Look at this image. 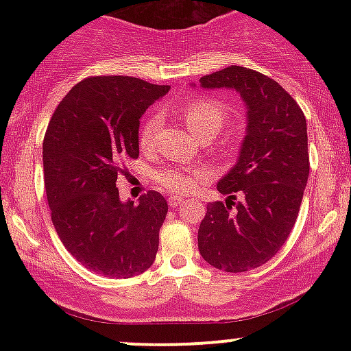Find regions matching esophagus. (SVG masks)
<instances>
[{"label":"esophagus","mask_w":351,"mask_h":351,"mask_svg":"<svg viewBox=\"0 0 351 351\" xmlns=\"http://www.w3.org/2000/svg\"><path fill=\"white\" fill-rule=\"evenodd\" d=\"M168 203H170L171 208H176V206H180L181 203H183V199H181V198H175V196H173V198L168 199Z\"/></svg>","instance_id":"34e87169"}]
</instances>
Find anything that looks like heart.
Masks as SVG:
<instances>
[{"mask_svg":"<svg viewBox=\"0 0 351 351\" xmlns=\"http://www.w3.org/2000/svg\"><path fill=\"white\" fill-rule=\"evenodd\" d=\"M184 123L188 125L189 130L196 136H203L209 132L219 130L221 125L226 120L228 110L224 104L219 100L201 97L191 100L186 107L181 112ZM158 117L150 115L145 120L142 128H140L138 142L142 147H148L152 142L153 135H155L156 128H158ZM155 181L158 186L167 189L168 193L173 195H191V193L198 191L201 183L204 181V173L199 168H188V167H167L156 171Z\"/></svg>","mask_w":351,"mask_h":351,"instance_id":"obj_1","label":"heart"}]
</instances>
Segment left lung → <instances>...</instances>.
<instances>
[{"mask_svg":"<svg viewBox=\"0 0 351 351\" xmlns=\"http://www.w3.org/2000/svg\"><path fill=\"white\" fill-rule=\"evenodd\" d=\"M199 86L236 90L247 127L236 165L217 181L226 203L206 206L198 249L219 271H251L276 256L299 216L310 170L307 122L291 94L257 71L229 66L201 77Z\"/></svg>","mask_w":351,"mask_h":351,"instance_id":"left-lung-1","label":"left lung"}]
</instances>
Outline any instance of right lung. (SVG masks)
<instances>
[{
    "instance_id": "obj_1",
    "label": "right lung",
    "mask_w": 351,
    "mask_h": 351,
    "mask_svg": "<svg viewBox=\"0 0 351 351\" xmlns=\"http://www.w3.org/2000/svg\"><path fill=\"white\" fill-rule=\"evenodd\" d=\"M170 86L128 75L80 80L62 99L43 143L44 186L59 239L88 271L127 279L153 264L167 199L120 201L122 163L138 158L140 117Z\"/></svg>"
}]
</instances>
